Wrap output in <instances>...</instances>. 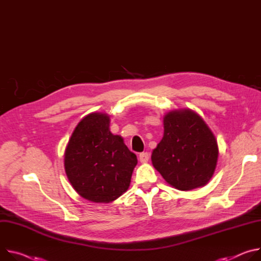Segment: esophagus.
Masks as SVG:
<instances>
[{
  "instance_id": "obj_1",
  "label": "esophagus",
  "mask_w": 261,
  "mask_h": 261,
  "mask_svg": "<svg viewBox=\"0 0 261 261\" xmlns=\"http://www.w3.org/2000/svg\"><path fill=\"white\" fill-rule=\"evenodd\" d=\"M139 160L141 163H147L149 161V153L148 152H142L139 155Z\"/></svg>"
}]
</instances>
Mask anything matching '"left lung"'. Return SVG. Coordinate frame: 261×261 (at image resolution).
<instances>
[{
    "label": "left lung",
    "instance_id": "1",
    "mask_svg": "<svg viewBox=\"0 0 261 261\" xmlns=\"http://www.w3.org/2000/svg\"><path fill=\"white\" fill-rule=\"evenodd\" d=\"M218 155L216 137L197 113L185 109L165 115L164 137L151 161L170 186L180 191L205 186L214 175Z\"/></svg>",
    "mask_w": 261,
    "mask_h": 261
}]
</instances>
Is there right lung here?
Here are the masks:
<instances>
[{"label":"right lung","instance_id":"right-lung-1","mask_svg":"<svg viewBox=\"0 0 261 261\" xmlns=\"http://www.w3.org/2000/svg\"><path fill=\"white\" fill-rule=\"evenodd\" d=\"M108 114L92 113L74 128L64 154L72 188L83 198L109 203L127 191L138 160L120 136L110 132Z\"/></svg>","mask_w":261,"mask_h":261}]
</instances>
